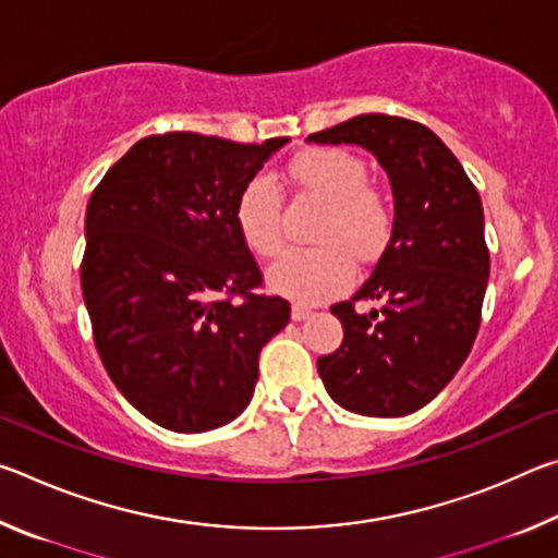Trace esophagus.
Masks as SVG:
<instances>
[{
    "label": "esophagus",
    "instance_id": "34e87169",
    "mask_svg": "<svg viewBox=\"0 0 558 558\" xmlns=\"http://www.w3.org/2000/svg\"><path fill=\"white\" fill-rule=\"evenodd\" d=\"M290 315H292V319H295V323H300V319H307L310 315H313V310H310L307 305H300V302H295V305H292V310H290Z\"/></svg>",
    "mask_w": 558,
    "mask_h": 558
}]
</instances>
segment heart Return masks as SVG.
I'll use <instances>...</instances> for the list:
<instances>
[{"label":"heart","mask_w":558,"mask_h":558,"mask_svg":"<svg viewBox=\"0 0 558 558\" xmlns=\"http://www.w3.org/2000/svg\"><path fill=\"white\" fill-rule=\"evenodd\" d=\"M302 192L325 204L313 233L315 248L288 251L268 270L270 288L300 302H323L347 290L354 263H372L386 248L393 211L386 196L369 184V169L339 147H317L290 165ZM235 226L258 256L282 248V194L270 177H253L235 202Z\"/></svg>","instance_id":"1"}]
</instances>
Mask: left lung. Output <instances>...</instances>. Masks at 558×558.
<instances>
[{"instance_id":"obj_1","label":"left lung","mask_w":558,"mask_h":558,"mask_svg":"<svg viewBox=\"0 0 558 558\" xmlns=\"http://www.w3.org/2000/svg\"><path fill=\"white\" fill-rule=\"evenodd\" d=\"M307 140L369 149L393 192L391 239L372 278L332 305L344 339L317 359V372L347 411L409 415L446 389L477 337L489 278L483 202L458 157L421 122L369 112ZM359 299L380 307L356 314Z\"/></svg>"}]
</instances>
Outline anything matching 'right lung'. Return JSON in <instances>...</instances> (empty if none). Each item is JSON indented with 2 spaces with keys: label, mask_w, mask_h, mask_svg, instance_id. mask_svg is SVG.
Wrapping results in <instances>:
<instances>
[{
  "label": "right lung",
  "mask_w": 558,
  "mask_h": 558,
  "mask_svg": "<svg viewBox=\"0 0 558 558\" xmlns=\"http://www.w3.org/2000/svg\"><path fill=\"white\" fill-rule=\"evenodd\" d=\"M288 137L241 145L165 132L132 145L90 194L81 288L118 391L167 430L221 428L251 403L258 354L290 302L263 272L235 202Z\"/></svg>",
  "instance_id": "obj_1"
}]
</instances>
